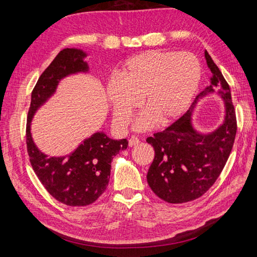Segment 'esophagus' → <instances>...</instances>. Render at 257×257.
<instances>
[{
    "label": "esophagus",
    "instance_id": "esophagus-1",
    "mask_svg": "<svg viewBox=\"0 0 257 257\" xmlns=\"http://www.w3.org/2000/svg\"><path fill=\"white\" fill-rule=\"evenodd\" d=\"M139 143H140L139 139H138L137 137H135V136H133V137L129 139V146H130V147H134V146H136V145H138Z\"/></svg>",
    "mask_w": 257,
    "mask_h": 257
}]
</instances>
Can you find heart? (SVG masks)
<instances>
[{
	"instance_id": "heart-1",
	"label": "heart",
	"mask_w": 257,
	"mask_h": 257,
	"mask_svg": "<svg viewBox=\"0 0 257 257\" xmlns=\"http://www.w3.org/2000/svg\"><path fill=\"white\" fill-rule=\"evenodd\" d=\"M199 59L189 52L148 51L123 63L117 78L108 80L106 94L119 128L127 127L140 106L146 111L135 128L147 130L157 120L161 124L181 117L192 102L201 80Z\"/></svg>"
}]
</instances>
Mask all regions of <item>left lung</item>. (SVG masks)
Wrapping results in <instances>:
<instances>
[{
  "label": "left lung",
  "mask_w": 257,
  "mask_h": 257,
  "mask_svg": "<svg viewBox=\"0 0 257 257\" xmlns=\"http://www.w3.org/2000/svg\"><path fill=\"white\" fill-rule=\"evenodd\" d=\"M206 64L212 72L211 85L195 97L191 108L176 122L147 143L155 149V159L147 174L151 190L168 203H184L200 198L219 178L230 157L236 135V116L230 86L206 51ZM221 86L225 100V121L213 133L203 135L194 130L190 116L197 100Z\"/></svg>",
  "instance_id": "left-lung-1"
}]
</instances>
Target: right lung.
<instances>
[{
  "label": "right lung",
  "instance_id": "obj_1",
  "mask_svg": "<svg viewBox=\"0 0 257 257\" xmlns=\"http://www.w3.org/2000/svg\"><path fill=\"white\" fill-rule=\"evenodd\" d=\"M86 53L65 48L58 53L32 91L27 114L26 146L33 170L53 198L68 206L89 205L105 192L109 182L112 158L127 149V139L112 140L96 133L70 155L47 157L37 149L31 135L33 114L56 90L62 78L70 74L88 72Z\"/></svg>",
  "mask_w": 257,
  "mask_h": 257
}]
</instances>
